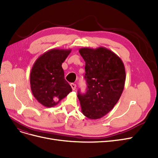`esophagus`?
Returning a JSON list of instances; mask_svg holds the SVG:
<instances>
[{"instance_id":"1","label":"esophagus","mask_w":158,"mask_h":158,"mask_svg":"<svg viewBox=\"0 0 158 158\" xmlns=\"http://www.w3.org/2000/svg\"><path fill=\"white\" fill-rule=\"evenodd\" d=\"M70 85H71V86H72L73 90H75V89H76V85L74 83H71Z\"/></svg>"}]
</instances>
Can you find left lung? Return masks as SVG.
Here are the masks:
<instances>
[{
  "mask_svg": "<svg viewBox=\"0 0 158 158\" xmlns=\"http://www.w3.org/2000/svg\"><path fill=\"white\" fill-rule=\"evenodd\" d=\"M79 52L85 62V94L78 92L83 114L98 119L114 108L124 89L125 69L121 58L105 47L81 48Z\"/></svg>",
  "mask_w": 158,
  "mask_h": 158,
  "instance_id": "8db88e82",
  "label": "left lung"
}]
</instances>
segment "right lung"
I'll return each mask as SVG.
<instances>
[{"instance_id": "obj_1", "label": "right lung", "mask_w": 158, "mask_h": 158, "mask_svg": "<svg viewBox=\"0 0 158 158\" xmlns=\"http://www.w3.org/2000/svg\"><path fill=\"white\" fill-rule=\"evenodd\" d=\"M71 49H52L35 61L31 73L30 85L34 97L39 103L50 108L72 91L64 79L62 64L70 54Z\"/></svg>"}]
</instances>
